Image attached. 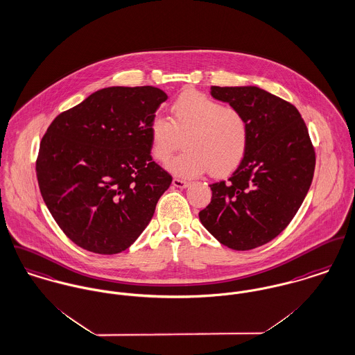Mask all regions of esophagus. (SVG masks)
I'll use <instances>...</instances> for the list:
<instances>
[{
    "instance_id": "34e87169",
    "label": "esophagus",
    "mask_w": 355,
    "mask_h": 355,
    "mask_svg": "<svg viewBox=\"0 0 355 355\" xmlns=\"http://www.w3.org/2000/svg\"><path fill=\"white\" fill-rule=\"evenodd\" d=\"M172 184L176 189H187L190 186V183L187 180H182V179H176V178L172 180Z\"/></svg>"
}]
</instances>
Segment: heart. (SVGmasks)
I'll use <instances>...</instances> for the list:
<instances>
[{
  "label": "heart",
  "instance_id": "heart-1",
  "mask_svg": "<svg viewBox=\"0 0 355 355\" xmlns=\"http://www.w3.org/2000/svg\"><path fill=\"white\" fill-rule=\"evenodd\" d=\"M172 118L156 115L149 123L152 155L166 162L184 138V152L166 164L182 178H196L210 171L226 176L244 160L250 146V125L241 111L200 92L178 97Z\"/></svg>",
  "mask_w": 355,
  "mask_h": 355
}]
</instances>
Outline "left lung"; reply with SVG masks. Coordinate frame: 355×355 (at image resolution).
<instances>
[{
  "label": "left lung",
  "mask_w": 355,
  "mask_h": 355,
  "mask_svg": "<svg viewBox=\"0 0 355 355\" xmlns=\"http://www.w3.org/2000/svg\"><path fill=\"white\" fill-rule=\"evenodd\" d=\"M250 125V146L226 182L210 184L199 220L221 244L248 251L275 239L302 205L315 172V150L298 110L255 85L211 87Z\"/></svg>",
  "instance_id": "8db88e82"
}]
</instances>
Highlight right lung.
Wrapping results in <instances>:
<instances>
[{
  "label": "right lung",
  "instance_id": "right-lung-1",
  "mask_svg": "<svg viewBox=\"0 0 355 355\" xmlns=\"http://www.w3.org/2000/svg\"><path fill=\"white\" fill-rule=\"evenodd\" d=\"M168 96L155 87H108L60 114L42 138L43 200L78 247L114 255L150 223L172 178L152 162L149 123Z\"/></svg>",
  "mask_w": 355,
  "mask_h": 355
}]
</instances>
